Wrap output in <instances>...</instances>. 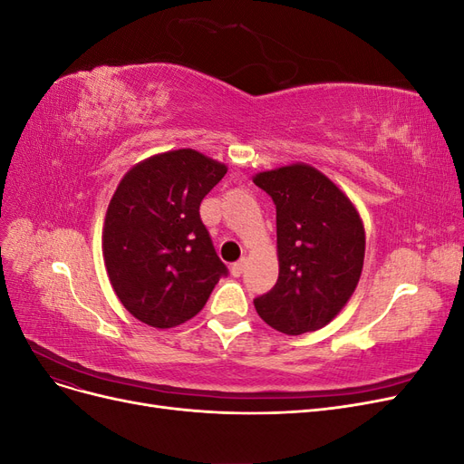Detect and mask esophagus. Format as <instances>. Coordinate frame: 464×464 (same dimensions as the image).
Listing matches in <instances>:
<instances>
[{"label":"esophagus","mask_w":464,"mask_h":464,"mask_svg":"<svg viewBox=\"0 0 464 464\" xmlns=\"http://www.w3.org/2000/svg\"><path fill=\"white\" fill-rule=\"evenodd\" d=\"M244 269H246V259L236 261V263H232V266H230V271H232L234 276H242Z\"/></svg>","instance_id":"34e87169"}]
</instances>
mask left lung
I'll return each instance as SVG.
<instances>
[{"instance_id": "8db88e82", "label": "left lung", "mask_w": 464, "mask_h": 464, "mask_svg": "<svg viewBox=\"0 0 464 464\" xmlns=\"http://www.w3.org/2000/svg\"><path fill=\"white\" fill-rule=\"evenodd\" d=\"M254 184L276 207V285L256 298L259 317L285 334L325 327L353 296L366 254L356 207L314 166L259 172Z\"/></svg>"}]
</instances>
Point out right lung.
Listing matches in <instances>:
<instances>
[{"mask_svg":"<svg viewBox=\"0 0 464 464\" xmlns=\"http://www.w3.org/2000/svg\"><path fill=\"white\" fill-rule=\"evenodd\" d=\"M222 162L178 149L135 164L111 195L102 256L116 296L157 329L198 315L227 276L199 217V205L227 174Z\"/></svg>","mask_w":464,"mask_h":464,"instance_id":"1","label":"right lung"}]
</instances>
